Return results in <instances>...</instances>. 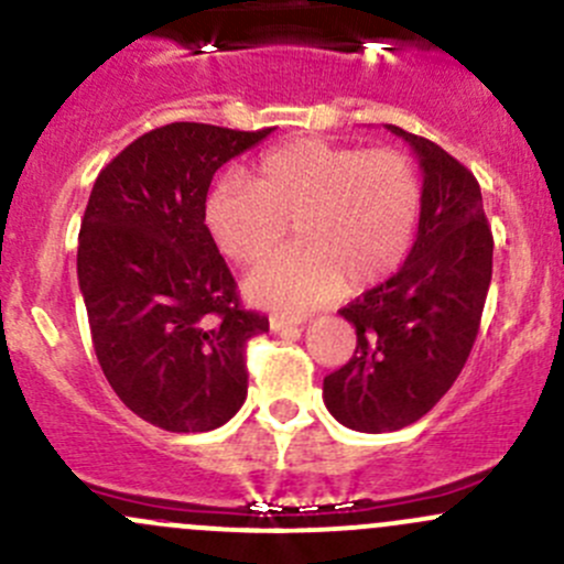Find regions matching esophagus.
<instances>
[{
    "label": "esophagus",
    "instance_id": "esophagus-1",
    "mask_svg": "<svg viewBox=\"0 0 564 564\" xmlns=\"http://www.w3.org/2000/svg\"><path fill=\"white\" fill-rule=\"evenodd\" d=\"M305 318L303 316H286V314H272L270 316V327L275 329V333H283V329L289 327H300Z\"/></svg>",
    "mask_w": 564,
    "mask_h": 564
}]
</instances>
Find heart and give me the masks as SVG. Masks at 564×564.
<instances>
[{"label": "heart", "mask_w": 564, "mask_h": 564, "mask_svg": "<svg viewBox=\"0 0 564 564\" xmlns=\"http://www.w3.org/2000/svg\"><path fill=\"white\" fill-rule=\"evenodd\" d=\"M420 215L423 180L412 158L322 139L272 150L253 182L224 176L204 207L215 246L237 264L264 259L297 226L300 246L261 261L246 281L256 305L289 314L392 275L414 246Z\"/></svg>", "instance_id": "obj_1"}]
</instances>
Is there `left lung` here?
Wrapping results in <instances>:
<instances>
[{
	"instance_id": "left-lung-1",
	"label": "left lung",
	"mask_w": 564,
	"mask_h": 564,
	"mask_svg": "<svg viewBox=\"0 0 564 564\" xmlns=\"http://www.w3.org/2000/svg\"><path fill=\"white\" fill-rule=\"evenodd\" d=\"M388 128L423 169L417 240L395 275L340 308L357 349L324 377L329 414L362 434L412 425L453 388L480 329L494 259L475 174L434 141Z\"/></svg>"
}]
</instances>
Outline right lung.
<instances>
[{
    "mask_svg": "<svg viewBox=\"0 0 564 564\" xmlns=\"http://www.w3.org/2000/svg\"><path fill=\"white\" fill-rule=\"evenodd\" d=\"M270 133L163 124L89 193L78 286L95 355L119 401L163 431H213L246 403V346L270 322L242 308L204 207L215 172Z\"/></svg>",
    "mask_w": 564,
    "mask_h": 564,
    "instance_id": "obj_1",
    "label": "right lung"
}]
</instances>
